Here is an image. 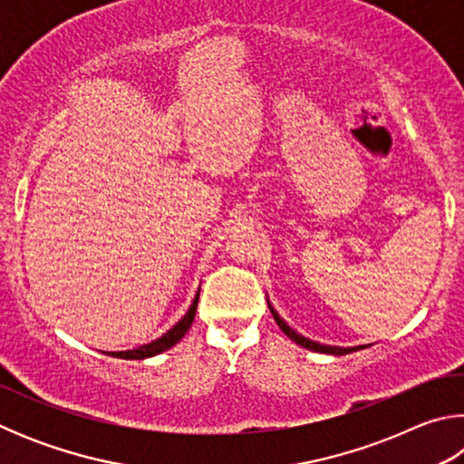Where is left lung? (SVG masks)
I'll list each match as a JSON object with an SVG mask.
<instances>
[{
  "mask_svg": "<svg viewBox=\"0 0 464 464\" xmlns=\"http://www.w3.org/2000/svg\"><path fill=\"white\" fill-rule=\"evenodd\" d=\"M268 307H270V304H268ZM270 311H272V315H274V319H276V324H278L282 332H285L290 337V340L296 342L298 345H303V348L313 350V352H321V354H335V356H343V354H350V352H354V348H332V345H321L317 342H311V340H307V337H303V335H298L296 332H293V329H290L285 324V321L278 317V313L274 311L272 307H270Z\"/></svg>",
  "mask_w": 464,
  "mask_h": 464,
  "instance_id": "obj_1",
  "label": "left lung"
}]
</instances>
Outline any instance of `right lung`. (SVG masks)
<instances>
[{
  "label": "right lung",
  "mask_w": 464,
  "mask_h": 464,
  "mask_svg": "<svg viewBox=\"0 0 464 464\" xmlns=\"http://www.w3.org/2000/svg\"><path fill=\"white\" fill-rule=\"evenodd\" d=\"M198 295H200V290H198V293H196L194 301H192V304H190V309H188L186 315H184L182 319H179V324H176L174 327H171L168 334H163V335L160 337V340H155V342L147 343V345H140V348H137V350L112 352V354H110V356L124 358V360H143V358H151V356H155V354H160V352L169 350L171 345H176V343L186 335L188 329H190L192 321H194V315H196V307H198Z\"/></svg>",
  "instance_id": "right-lung-1"
}]
</instances>
